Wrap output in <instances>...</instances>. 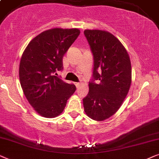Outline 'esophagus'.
Returning <instances> with one entry per match:
<instances>
[{
  "mask_svg": "<svg viewBox=\"0 0 159 159\" xmlns=\"http://www.w3.org/2000/svg\"><path fill=\"white\" fill-rule=\"evenodd\" d=\"M75 86H76V87H78V86H81V83H75Z\"/></svg>",
  "mask_w": 159,
  "mask_h": 159,
  "instance_id": "1",
  "label": "esophagus"
}]
</instances>
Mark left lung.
I'll return each instance as SVG.
<instances>
[{
	"mask_svg": "<svg viewBox=\"0 0 159 159\" xmlns=\"http://www.w3.org/2000/svg\"><path fill=\"white\" fill-rule=\"evenodd\" d=\"M84 35L94 55L93 77L83 99L84 111L92 119L102 121L118 111L132 84V66L127 51L113 34L85 30Z\"/></svg>",
	"mask_w": 159,
	"mask_h": 159,
	"instance_id": "obj_1",
	"label": "left lung"
}]
</instances>
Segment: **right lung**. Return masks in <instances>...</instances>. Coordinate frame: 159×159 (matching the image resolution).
<instances>
[{"mask_svg":"<svg viewBox=\"0 0 159 159\" xmlns=\"http://www.w3.org/2000/svg\"><path fill=\"white\" fill-rule=\"evenodd\" d=\"M80 33L78 28L47 30L34 38L22 55L19 69L21 86L30 105L43 117L60 115L75 92V85L54 73L63 69V57Z\"/></svg>","mask_w":159,"mask_h":159,"instance_id":"add662e5","label":"right lung"}]
</instances>
